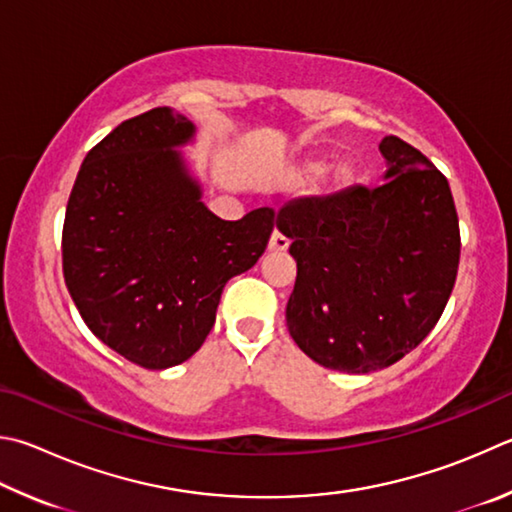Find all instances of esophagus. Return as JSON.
Here are the masks:
<instances>
[{
	"instance_id": "1",
	"label": "esophagus",
	"mask_w": 512,
	"mask_h": 512,
	"mask_svg": "<svg viewBox=\"0 0 512 512\" xmlns=\"http://www.w3.org/2000/svg\"><path fill=\"white\" fill-rule=\"evenodd\" d=\"M268 248L275 250V253H284V250L288 248V239L282 235L280 230H275L271 241H268Z\"/></svg>"
}]
</instances>
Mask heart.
Returning a JSON list of instances; mask_svg holds the SVG:
<instances>
[{
    "mask_svg": "<svg viewBox=\"0 0 512 512\" xmlns=\"http://www.w3.org/2000/svg\"><path fill=\"white\" fill-rule=\"evenodd\" d=\"M324 165L322 161H306L302 163L300 167H297L295 172V181H309V179H315V176H320L324 172ZM349 181V167H338L336 170V183H347Z\"/></svg>",
    "mask_w": 512,
    "mask_h": 512,
    "instance_id": "b5f03b06",
    "label": "heart"
}]
</instances>
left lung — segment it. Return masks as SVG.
Listing matches in <instances>:
<instances>
[{
  "mask_svg": "<svg viewBox=\"0 0 512 512\" xmlns=\"http://www.w3.org/2000/svg\"><path fill=\"white\" fill-rule=\"evenodd\" d=\"M378 147L383 185L297 199L275 219L297 262L288 333L318 365L347 374L385 369L421 345L459 268L448 179L398 136Z\"/></svg>",
  "mask_w": 512,
  "mask_h": 512,
  "instance_id": "left-lung-1",
  "label": "left lung"
}]
</instances>
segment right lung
I'll return each instance as SVG.
<instances>
[{
    "label": "right lung",
    "instance_id": "1",
    "mask_svg": "<svg viewBox=\"0 0 512 512\" xmlns=\"http://www.w3.org/2000/svg\"><path fill=\"white\" fill-rule=\"evenodd\" d=\"M194 125L170 107L120 123L91 150L62 228V271L87 327L145 369L181 365L215 324L230 277L266 250L275 212L224 221L176 147Z\"/></svg>",
    "mask_w": 512,
    "mask_h": 512
}]
</instances>
